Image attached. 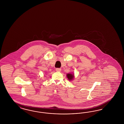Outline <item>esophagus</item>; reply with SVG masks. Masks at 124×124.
<instances>
[{
	"label": "esophagus",
	"instance_id": "esophagus-1",
	"mask_svg": "<svg viewBox=\"0 0 124 124\" xmlns=\"http://www.w3.org/2000/svg\"><path fill=\"white\" fill-rule=\"evenodd\" d=\"M56 70L57 71H61V68H56Z\"/></svg>",
	"mask_w": 124,
	"mask_h": 124
}]
</instances>
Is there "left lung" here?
Listing matches in <instances>:
<instances>
[{
    "label": "left lung",
    "instance_id": "8db88e82",
    "mask_svg": "<svg viewBox=\"0 0 124 124\" xmlns=\"http://www.w3.org/2000/svg\"><path fill=\"white\" fill-rule=\"evenodd\" d=\"M66 77L69 81H71L74 78V74L73 73H67Z\"/></svg>",
    "mask_w": 124,
    "mask_h": 124
}]
</instances>
